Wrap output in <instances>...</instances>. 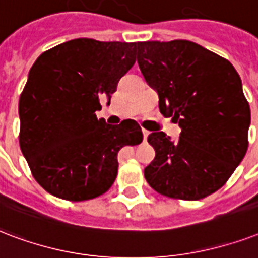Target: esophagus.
Segmentation results:
<instances>
[{
	"label": "esophagus",
	"mask_w": 258,
	"mask_h": 258,
	"mask_svg": "<svg viewBox=\"0 0 258 258\" xmlns=\"http://www.w3.org/2000/svg\"><path fill=\"white\" fill-rule=\"evenodd\" d=\"M143 136H144V141H147L148 136H149V132L145 131V129H143Z\"/></svg>",
	"instance_id": "obj_1"
}]
</instances>
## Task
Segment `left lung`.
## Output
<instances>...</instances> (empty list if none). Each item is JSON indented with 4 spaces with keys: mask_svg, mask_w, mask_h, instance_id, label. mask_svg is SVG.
<instances>
[{
    "mask_svg": "<svg viewBox=\"0 0 258 258\" xmlns=\"http://www.w3.org/2000/svg\"><path fill=\"white\" fill-rule=\"evenodd\" d=\"M137 63L159 109L181 129L173 141L153 132L156 157L144 169L161 195L198 201L219 189L247 149L250 107L230 61L188 40L141 41Z\"/></svg>",
    "mask_w": 258,
    "mask_h": 258,
    "instance_id": "left-lung-1",
    "label": "left lung"
}]
</instances>
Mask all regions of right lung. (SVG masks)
I'll list each match as a JSON object with an SVG mask.
<instances>
[{
    "mask_svg": "<svg viewBox=\"0 0 258 258\" xmlns=\"http://www.w3.org/2000/svg\"><path fill=\"white\" fill-rule=\"evenodd\" d=\"M136 43L74 39L41 53L19 102L20 148L36 181L66 201L106 192L118 152L143 141L133 119L97 118L118 79L135 64Z\"/></svg>",
    "mask_w": 258,
    "mask_h": 258,
    "instance_id": "obj_1",
    "label": "right lung"
}]
</instances>
